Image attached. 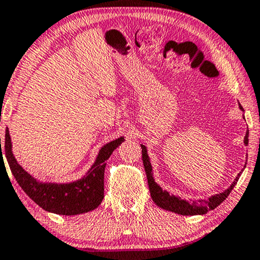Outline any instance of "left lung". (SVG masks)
<instances>
[{"mask_svg":"<svg viewBox=\"0 0 260 260\" xmlns=\"http://www.w3.org/2000/svg\"><path fill=\"white\" fill-rule=\"evenodd\" d=\"M239 108L241 109L242 113H244V108L241 107V104L240 103H239ZM244 144L245 146L248 145V132H246ZM140 146H141V152H143L141 153V156H143V163H144V168H145L147 183H149L151 198H152V200L157 206H159V208H162L164 210H168V211L179 213V215H183V216L205 215V213L210 211V210L217 208L219 204L224 202L226 197L229 196V193H231L233 188H234V186L236 185V182H238L240 175H241V173H239L232 185L229 186L225 190H223L222 193H219V194L211 196L209 199H200V200H197V202H188V200L181 199L177 196L170 194L168 190L163 189L158 183L154 181L152 166H151L150 157H149V153H147L146 146L143 145V144H140Z\"/></svg>","mask_w":260,"mask_h":260,"instance_id":"8db88e82","label":"left lung"}]
</instances>
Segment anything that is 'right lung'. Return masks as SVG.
Instances as JSON below:
<instances>
[{
	"mask_svg": "<svg viewBox=\"0 0 260 260\" xmlns=\"http://www.w3.org/2000/svg\"><path fill=\"white\" fill-rule=\"evenodd\" d=\"M123 141L124 137H120L102 146L87 173L81 179L71 182H43L26 172L13 153L8 128H6L5 156L16 182L37 205L56 215L74 216L92 211L101 205L104 198V169L107 160ZM1 157L3 160L2 149Z\"/></svg>",
	"mask_w": 260,
	"mask_h": 260,
	"instance_id": "obj_1",
	"label": "right lung"
}]
</instances>
